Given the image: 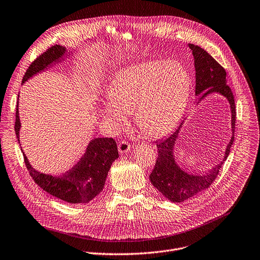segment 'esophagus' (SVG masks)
Instances as JSON below:
<instances>
[{
	"label": "esophagus",
	"mask_w": 260,
	"mask_h": 260,
	"mask_svg": "<svg viewBox=\"0 0 260 260\" xmlns=\"http://www.w3.org/2000/svg\"><path fill=\"white\" fill-rule=\"evenodd\" d=\"M131 150V145L125 142V141H121L119 144H118V151L119 153H127L128 151Z\"/></svg>",
	"instance_id": "esophagus-1"
}]
</instances>
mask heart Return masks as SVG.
Masks as SVG:
<instances>
[{
    "label": "heart",
    "mask_w": 260,
    "mask_h": 260,
    "mask_svg": "<svg viewBox=\"0 0 260 260\" xmlns=\"http://www.w3.org/2000/svg\"><path fill=\"white\" fill-rule=\"evenodd\" d=\"M190 95V77L177 61H149L119 70L113 76L102 115L116 131L133 113L139 128L149 137L166 135L184 113Z\"/></svg>",
    "instance_id": "heart-1"
}]
</instances>
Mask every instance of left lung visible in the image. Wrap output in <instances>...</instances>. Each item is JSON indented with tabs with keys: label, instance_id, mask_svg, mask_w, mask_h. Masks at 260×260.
Wrapping results in <instances>:
<instances>
[{
	"label": "left lung",
	"instance_id": "obj_1",
	"mask_svg": "<svg viewBox=\"0 0 260 260\" xmlns=\"http://www.w3.org/2000/svg\"><path fill=\"white\" fill-rule=\"evenodd\" d=\"M194 56L196 71L195 94L200 95L197 103L212 93H217L226 98L231 108V128L232 138L226 146L222 161L212 167L205 175H189L183 170L176 161L175 147L179 138L180 131L184 125V120L176 131L167 138L156 142L158 148V157L156 164L150 175L152 185L169 201L175 203L184 202L201 192L208 189L216 179L221 165L226 160L231 147L234 143L235 123H236V106L235 99L230 86L226 84V72L212 56L204 49L193 44H189Z\"/></svg>",
	"mask_w": 260,
	"mask_h": 260
}]
</instances>
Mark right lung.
Segmentation results:
<instances>
[{
	"instance_id": "1",
	"label": "right lung",
	"mask_w": 260,
	"mask_h": 260,
	"mask_svg": "<svg viewBox=\"0 0 260 260\" xmlns=\"http://www.w3.org/2000/svg\"><path fill=\"white\" fill-rule=\"evenodd\" d=\"M66 53V48L59 45L48 49L29 65L23 76L22 83L39 72L44 71L49 66L64 60ZM18 102L16 107L15 133L20 144L19 131L21 123ZM22 153L26 168L36 184L48 194L71 204L88 203L93 200L103 190L108 171L113 161L119 157L116 142L112 138H95L89 143L79 161L70 170L57 177L43 174L35 169L30 165L23 150Z\"/></svg>"
}]
</instances>
